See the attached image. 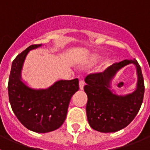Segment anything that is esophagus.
<instances>
[{"instance_id": "obj_1", "label": "esophagus", "mask_w": 150, "mask_h": 150, "mask_svg": "<svg viewBox=\"0 0 150 150\" xmlns=\"http://www.w3.org/2000/svg\"><path fill=\"white\" fill-rule=\"evenodd\" d=\"M85 82L83 81V79H79V88L81 90L83 89V87H84Z\"/></svg>"}]
</instances>
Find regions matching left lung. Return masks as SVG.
I'll return each mask as SVG.
<instances>
[{
  "instance_id": "8db88e82",
  "label": "left lung",
  "mask_w": 150,
  "mask_h": 150,
  "mask_svg": "<svg viewBox=\"0 0 150 150\" xmlns=\"http://www.w3.org/2000/svg\"><path fill=\"white\" fill-rule=\"evenodd\" d=\"M131 63L137 67V90L124 97L113 95L109 89V79L118 69ZM85 82L84 91L88 96L87 119L93 129L104 133L117 132L128 125L137 116L144 100L145 88L141 68L135 59L116 62L103 72L88 74Z\"/></svg>"
}]
</instances>
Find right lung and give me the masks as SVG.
<instances>
[{"label":"right lung","instance_id":"right-lung-1","mask_svg":"<svg viewBox=\"0 0 150 150\" xmlns=\"http://www.w3.org/2000/svg\"><path fill=\"white\" fill-rule=\"evenodd\" d=\"M34 44L18 54L12 63L8 95L13 112L28 129L38 133L52 132L62 126L66 119L71 97L79 88L77 78L60 80L46 90H33L20 80L19 74L29 50Z\"/></svg>","mask_w":150,"mask_h":150}]
</instances>
